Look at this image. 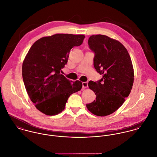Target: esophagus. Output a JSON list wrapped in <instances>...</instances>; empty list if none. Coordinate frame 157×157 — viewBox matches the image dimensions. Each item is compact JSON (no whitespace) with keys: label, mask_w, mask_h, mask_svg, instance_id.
I'll use <instances>...</instances> for the list:
<instances>
[{"label":"esophagus","mask_w":157,"mask_h":157,"mask_svg":"<svg viewBox=\"0 0 157 157\" xmlns=\"http://www.w3.org/2000/svg\"><path fill=\"white\" fill-rule=\"evenodd\" d=\"M82 85H83V88H88V83L87 82H82Z\"/></svg>","instance_id":"obj_1"}]
</instances>
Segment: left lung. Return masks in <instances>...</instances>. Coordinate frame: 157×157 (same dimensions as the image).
I'll return each mask as SVG.
<instances>
[{
	"label": "left lung",
	"instance_id": "8db88e82",
	"mask_svg": "<svg viewBox=\"0 0 157 157\" xmlns=\"http://www.w3.org/2000/svg\"><path fill=\"white\" fill-rule=\"evenodd\" d=\"M94 52V66L103 77L88 86L96 98L86 107L93 114L105 117L116 111L132 88L134 71L126 48L120 42L105 35H92L88 40Z\"/></svg>",
	"mask_w": 157,
	"mask_h": 157
}]
</instances>
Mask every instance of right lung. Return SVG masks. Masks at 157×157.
<instances>
[{
	"label": "right lung",
	"instance_id": "obj_1",
	"mask_svg": "<svg viewBox=\"0 0 157 157\" xmlns=\"http://www.w3.org/2000/svg\"><path fill=\"white\" fill-rule=\"evenodd\" d=\"M82 34H56L37 40L28 52L22 65L26 92L36 108L47 115L62 112L69 96L82 88L79 80H69L61 74L70 50L82 45Z\"/></svg>",
	"mask_w": 157,
	"mask_h": 157
}]
</instances>
